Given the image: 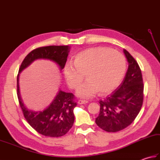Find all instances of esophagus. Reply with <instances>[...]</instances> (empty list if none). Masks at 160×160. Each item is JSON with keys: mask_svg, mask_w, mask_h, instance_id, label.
Masks as SVG:
<instances>
[{"mask_svg": "<svg viewBox=\"0 0 160 160\" xmlns=\"http://www.w3.org/2000/svg\"><path fill=\"white\" fill-rule=\"evenodd\" d=\"M78 104H87L88 103V101L87 100H79L78 101Z\"/></svg>", "mask_w": 160, "mask_h": 160, "instance_id": "esophagus-1", "label": "esophagus"}]
</instances>
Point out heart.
Instances as JSON below:
<instances>
[{"label": "heart", "instance_id": "heart-1", "mask_svg": "<svg viewBox=\"0 0 160 160\" xmlns=\"http://www.w3.org/2000/svg\"><path fill=\"white\" fill-rule=\"evenodd\" d=\"M127 63L124 56L107 47H96L77 54L74 64L67 62L64 76L71 89H76L86 75L87 80L78 88L79 97L89 98L98 91L102 94L116 88L123 78Z\"/></svg>", "mask_w": 160, "mask_h": 160}]
</instances>
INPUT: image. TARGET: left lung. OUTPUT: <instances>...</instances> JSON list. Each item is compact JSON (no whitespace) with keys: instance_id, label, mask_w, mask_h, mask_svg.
<instances>
[{"instance_id":"1","label":"left lung","mask_w":160,"mask_h":160,"mask_svg":"<svg viewBox=\"0 0 160 160\" xmlns=\"http://www.w3.org/2000/svg\"><path fill=\"white\" fill-rule=\"evenodd\" d=\"M128 67L123 81L111 94L100 100L96 124L107 132L127 127L137 117L143 103L144 84L140 67L127 50H123Z\"/></svg>"}]
</instances>
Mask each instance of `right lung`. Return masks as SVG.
<instances>
[{
	"mask_svg": "<svg viewBox=\"0 0 160 160\" xmlns=\"http://www.w3.org/2000/svg\"><path fill=\"white\" fill-rule=\"evenodd\" d=\"M70 46H47L37 48L23 60L17 76V95L20 106L26 120L35 130L47 137L62 136L70 130L74 122L73 109L76 107L74 96L71 93L59 89L48 107L42 111L29 109L24 104L19 87V74L35 60L42 59L55 62L62 71L65 65Z\"/></svg>",
	"mask_w": 160,
	"mask_h": 160,
	"instance_id": "add662e5",
	"label": "right lung"
}]
</instances>
